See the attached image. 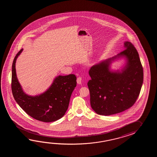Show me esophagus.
<instances>
[{"label": "esophagus", "mask_w": 157, "mask_h": 157, "mask_svg": "<svg viewBox=\"0 0 157 157\" xmlns=\"http://www.w3.org/2000/svg\"><path fill=\"white\" fill-rule=\"evenodd\" d=\"M81 82H82V78H81V77H78L77 78V83L78 84H81Z\"/></svg>", "instance_id": "34e87169"}]
</instances>
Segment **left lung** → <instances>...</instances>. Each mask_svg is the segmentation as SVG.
Wrapping results in <instances>:
<instances>
[{
	"instance_id": "left-lung-1",
	"label": "left lung",
	"mask_w": 157,
	"mask_h": 157,
	"mask_svg": "<svg viewBox=\"0 0 157 157\" xmlns=\"http://www.w3.org/2000/svg\"><path fill=\"white\" fill-rule=\"evenodd\" d=\"M124 50L90 68V104L97 114L110 116L128 109L136 102L143 83V68L138 52L129 41ZM124 58L126 63L120 71H112L114 60Z\"/></svg>"
}]
</instances>
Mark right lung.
<instances>
[{
	"label": "right lung",
	"instance_id": "obj_1",
	"mask_svg": "<svg viewBox=\"0 0 157 157\" xmlns=\"http://www.w3.org/2000/svg\"><path fill=\"white\" fill-rule=\"evenodd\" d=\"M23 49L14 58L12 68V91L20 107L28 115L37 120L51 122L63 116L70 103L71 96L76 86L74 74L58 76L43 93L31 96L25 93L19 82L16 71V62Z\"/></svg>",
	"mask_w": 157,
	"mask_h": 157
}]
</instances>
